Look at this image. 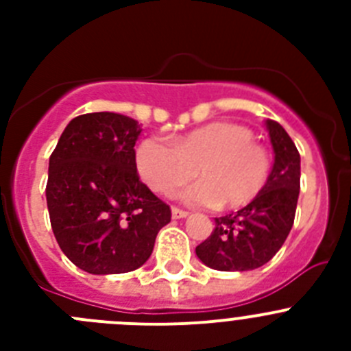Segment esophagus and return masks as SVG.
Here are the masks:
<instances>
[{
  "mask_svg": "<svg viewBox=\"0 0 351 351\" xmlns=\"http://www.w3.org/2000/svg\"><path fill=\"white\" fill-rule=\"evenodd\" d=\"M188 210H184V209H179V207H172V218H176V219H181V218H186V216H188Z\"/></svg>",
  "mask_w": 351,
  "mask_h": 351,
  "instance_id": "1",
  "label": "esophagus"
}]
</instances>
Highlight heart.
<instances>
[{
    "mask_svg": "<svg viewBox=\"0 0 351 351\" xmlns=\"http://www.w3.org/2000/svg\"><path fill=\"white\" fill-rule=\"evenodd\" d=\"M253 138L247 126L228 121L193 130L173 145L145 138L137 151L138 172L160 195H172L198 176L202 181L186 191V200L241 209L255 202L271 178V154Z\"/></svg>",
    "mask_w": 351,
    "mask_h": 351,
    "instance_id": "1",
    "label": "heart"
}]
</instances>
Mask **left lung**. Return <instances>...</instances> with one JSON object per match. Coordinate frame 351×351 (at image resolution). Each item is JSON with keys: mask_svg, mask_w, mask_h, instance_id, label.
<instances>
[{"mask_svg": "<svg viewBox=\"0 0 351 351\" xmlns=\"http://www.w3.org/2000/svg\"><path fill=\"white\" fill-rule=\"evenodd\" d=\"M274 167L265 190L237 213L214 218V230L197 246V256L214 271H253L280 251L295 219L300 154L283 126L267 121Z\"/></svg>", "mask_w": 351, "mask_h": 351, "instance_id": "8db88e82", "label": "left lung"}]
</instances>
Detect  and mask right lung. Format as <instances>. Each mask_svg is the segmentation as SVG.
Here are the masks:
<instances>
[{
  "label": "right lung",
  "mask_w": 351,
  "mask_h": 351,
  "mask_svg": "<svg viewBox=\"0 0 351 351\" xmlns=\"http://www.w3.org/2000/svg\"><path fill=\"white\" fill-rule=\"evenodd\" d=\"M138 121L116 112L71 119L49 160V218L61 251L89 274H123L153 253L172 213L141 181Z\"/></svg>",
  "instance_id": "obj_1"
}]
</instances>
